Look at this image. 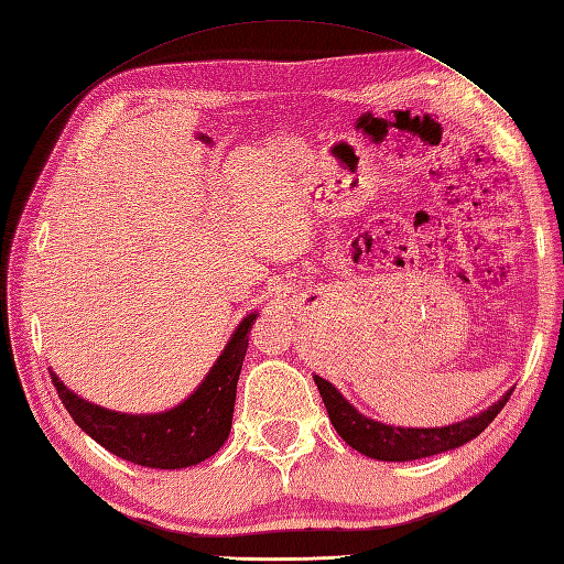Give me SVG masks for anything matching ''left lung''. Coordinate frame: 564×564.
Returning a JSON list of instances; mask_svg holds the SVG:
<instances>
[{
  "instance_id": "left-lung-1",
  "label": "left lung",
  "mask_w": 564,
  "mask_h": 564,
  "mask_svg": "<svg viewBox=\"0 0 564 564\" xmlns=\"http://www.w3.org/2000/svg\"><path fill=\"white\" fill-rule=\"evenodd\" d=\"M313 380L341 441L378 462H414L462 447L488 429V423L500 414L512 394V390L505 392L502 400L459 423L441 425V429H402V425H388L359 414V409H354L333 382L323 380L321 376H313Z\"/></svg>"
}]
</instances>
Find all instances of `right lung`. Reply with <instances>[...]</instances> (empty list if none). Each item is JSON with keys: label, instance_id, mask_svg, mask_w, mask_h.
<instances>
[{"label": "right lung", "instance_id": "obj_1", "mask_svg": "<svg viewBox=\"0 0 564 564\" xmlns=\"http://www.w3.org/2000/svg\"><path fill=\"white\" fill-rule=\"evenodd\" d=\"M256 318L258 313H251L239 323L194 394L160 414H119L90 404L68 390L57 373L50 370V376L78 429L112 455L150 469H186L213 457L229 437L237 382Z\"/></svg>", "mask_w": 564, "mask_h": 564}]
</instances>
